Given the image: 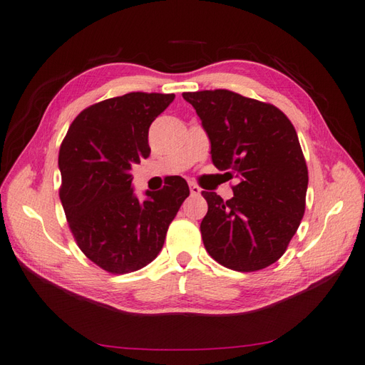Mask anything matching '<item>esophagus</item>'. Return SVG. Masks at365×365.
<instances>
[{"label":"esophagus","instance_id":"34e87169","mask_svg":"<svg viewBox=\"0 0 365 365\" xmlns=\"http://www.w3.org/2000/svg\"><path fill=\"white\" fill-rule=\"evenodd\" d=\"M189 189H190L192 197H198V195H201V189L198 187V185H197L195 182H189Z\"/></svg>","mask_w":365,"mask_h":365}]
</instances>
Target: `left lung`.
<instances>
[{
  "label": "left lung",
  "mask_w": 365,
  "mask_h": 365,
  "mask_svg": "<svg viewBox=\"0 0 365 365\" xmlns=\"http://www.w3.org/2000/svg\"><path fill=\"white\" fill-rule=\"evenodd\" d=\"M182 98L197 110L214 165L239 180L231 200L203 192L206 251L232 270L265 269L284 255L304 214L307 167L295 128L273 104L223 88Z\"/></svg>",
  "instance_id": "obj_1"
}]
</instances>
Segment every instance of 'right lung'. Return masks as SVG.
<instances>
[{
	"mask_svg": "<svg viewBox=\"0 0 365 365\" xmlns=\"http://www.w3.org/2000/svg\"><path fill=\"white\" fill-rule=\"evenodd\" d=\"M175 100L173 93L131 92L84 109L61 145L59 197L81 251L103 270L123 274L150 264L162 250L168 225L189 197L172 176L167 189L133 187L131 167L150 156L148 129Z\"/></svg>",
	"mask_w": 365,
	"mask_h": 365,
	"instance_id": "1",
	"label": "right lung"
}]
</instances>
